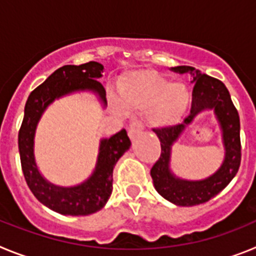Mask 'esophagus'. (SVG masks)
<instances>
[{
    "instance_id": "esophagus-1",
    "label": "esophagus",
    "mask_w": 256,
    "mask_h": 256,
    "mask_svg": "<svg viewBox=\"0 0 256 256\" xmlns=\"http://www.w3.org/2000/svg\"><path fill=\"white\" fill-rule=\"evenodd\" d=\"M142 130H144V123L140 119H136V120L130 123V128H128V134H130V138H134Z\"/></svg>"
}]
</instances>
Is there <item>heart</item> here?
<instances>
[{
	"mask_svg": "<svg viewBox=\"0 0 256 256\" xmlns=\"http://www.w3.org/2000/svg\"><path fill=\"white\" fill-rule=\"evenodd\" d=\"M120 105L130 112L148 110L154 126H172L182 119L190 106L191 94L182 82H169L155 70L141 69L126 73L118 82ZM116 112H122L118 104Z\"/></svg>",
	"mask_w": 256,
	"mask_h": 256,
	"instance_id": "obj_1",
	"label": "heart"
}]
</instances>
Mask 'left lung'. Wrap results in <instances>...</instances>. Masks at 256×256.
Here are the masks:
<instances>
[{
	"label": "left lung",
	"instance_id": "1",
	"mask_svg": "<svg viewBox=\"0 0 256 256\" xmlns=\"http://www.w3.org/2000/svg\"><path fill=\"white\" fill-rule=\"evenodd\" d=\"M173 70L180 74L190 72L194 76L192 83H195V86L192 90L191 110L180 124L152 130L160 141L162 152L159 159L152 165L150 174L156 191L162 198L180 206H194L204 204L218 195L238 172L241 164L240 116L237 108L230 100V92L222 80L187 65L176 66ZM205 108H212L221 123L226 146V159L221 169L206 180L196 182L178 180L168 170L171 144L184 126Z\"/></svg>",
	"mask_w": 256,
	"mask_h": 256
}]
</instances>
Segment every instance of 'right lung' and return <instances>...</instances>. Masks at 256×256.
I'll return each instance as SVG.
<instances>
[{
	"mask_svg": "<svg viewBox=\"0 0 256 256\" xmlns=\"http://www.w3.org/2000/svg\"><path fill=\"white\" fill-rule=\"evenodd\" d=\"M102 70V65L96 61L58 68L30 92L24 108V118L18 134L22 174L38 201L64 216H88L102 209L112 195V169L120 156L130 148V140L126 130H119L108 140H102L96 170L92 177L79 186L64 188L48 183L38 172L33 155L36 126L47 105L56 97L69 92L91 90L106 102L105 87L98 82Z\"/></svg>",
	"mask_w": 256,
	"mask_h": 256,
	"instance_id": "add662e5",
	"label": "right lung"
}]
</instances>
